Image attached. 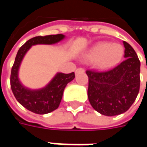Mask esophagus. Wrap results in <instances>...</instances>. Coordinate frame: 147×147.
<instances>
[{
  "instance_id": "esophagus-1",
  "label": "esophagus",
  "mask_w": 147,
  "mask_h": 147,
  "mask_svg": "<svg viewBox=\"0 0 147 147\" xmlns=\"http://www.w3.org/2000/svg\"><path fill=\"white\" fill-rule=\"evenodd\" d=\"M82 72H84V69L83 68H78L75 71L76 74H78V73H82Z\"/></svg>"
}]
</instances>
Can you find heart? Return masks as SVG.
Instances as JSON below:
<instances>
[{"instance_id": "1", "label": "heart", "mask_w": 147, "mask_h": 147, "mask_svg": "<svg viewBox=\"0 0 147 147\" xmlns=\"http://www.w3.org/2000/svg\"><path fill=\"white\" fill-rule=\"evenodd\" d=\"M124 53L123 46L119 43L99 42L88 51L87 57L91 61H96V67L106 69L117 65Z\"/></svg>"}]
</instances>
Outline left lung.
I'll list each match as a JSON object with an SVG mask.
<instances>
[{
  "label": "left lung",
  "mask_w": 147,
  "mask_h": 147,
  "mask_svg": "<svg viewBox=\"0 0 147 147\" xmlns=\"http://www.w3.org/2000/svg\"><path fill=\"white\" fill-rule=\"evenodd\" d=\"M126 59L106 71L88 69V96L93 109L106 116L126 112L133 104L140 89V60L126 42Z\"/></svg>",
  "instance_id": "obj_1"
}]
</instances>
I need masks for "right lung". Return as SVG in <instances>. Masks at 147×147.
<instances>
[{
	"mask_svg": "<svg viewBox=\"0 0 147 147\" xmlns=\"http://www.w3.org/2000/svg\"><path fill=\"white\" fill-rule=\"evenodd\" d=\"M64 38V35H47L37 36L26 42L18 51L14 63L10 74V87L16 100L32 112L44 115L56 110L61 101L63 92L66 85L71 82L75 74L74 72L70 74L59 73L45 88L37 91L28 90L21 85L18 78V70L20 63L28 50L32 45L36 44H53L59 42Z\"/></svg>",
	"mask_w": 147,
	"mask_h": 147,
	"instance_id": "add662e5",
	"label": "right lung"
}]
</instances>
